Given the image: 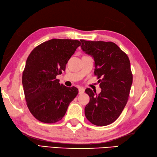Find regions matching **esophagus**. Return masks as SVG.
I'll list each match as a JSON object with an SVG mask.
<instances>
[{"label": "esophagus", "mask_w": 157, "mask_h": 157, "mask_svg": "<svg viewBox=\"0 0 157 157\" xmlns=\"http://www.w3.org/2000/svg\"><path fill=\"white\" fill-rule=\"evenodd\" d=\"M84 92H85V89L83 87H80L78 89V93L80 95H81V94H82Z\"/></svg>", "instance_id": "esophagus-1"}]
</instances>
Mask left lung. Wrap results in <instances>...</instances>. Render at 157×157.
Segmentation results:
<instances>
[{
	"label": "left lung",
	"mask_w": 157,
	"mask_h": 157,
	"mask_svg": "<svg viewBox=\"0 0 157 157\" xmlns=\"http://www.w3.org/2000/svg\"><path fill=\"white\" fill-rule=\"evenodd\" d=\"M81 41L82 51L94 58V73L101 78L98 82L101 89L99 95L90 89L85 90L90 97L85 116L94 125L107 126L117 119L127 103L132 84L130 60L111 41Z\"/></svg>",
	"instance_id": "8db88e82"
}]
</instances>
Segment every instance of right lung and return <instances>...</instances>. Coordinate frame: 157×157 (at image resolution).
<instances>
[{
  "label": "right lung",
  "mask_w": 157,
  "mask_h": 157,
  "mask_svg": "<svg viewBox=\"0 0 157 157\" xmlns=\"http://www.w3.org/2000/svg\"><path fill=\"white\" fill-rule=\"evenodd\" d=\"M81 44L76 40L52 39L35 48L27 58L22 76L24 94L31 113L41 122L62 120L78 93L75 86L60 84L56 76L65 71Z\"/></svg>",
  "instance_id": "obj_1"
}]
</instances>
